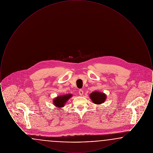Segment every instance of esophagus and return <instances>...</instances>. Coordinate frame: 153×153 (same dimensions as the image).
Wrapping results in <instances>:
<instances>
[{
    "instance_id": "esophagus-1",
    "label": "esophagus",
    "mask_w": 153,
    "mask_h": 153,
    "mask_svg": "<svg viewBox=\"0 0 153 153\" xmlns=\"http://www.w3.org/2000/svg\"><path fill=\"white\" fill-rule=\"evenodd\" d=\"M83 92H84V91H83L82 89H80V90H79V95H82Z\"/></svg>"
}]
</instances>
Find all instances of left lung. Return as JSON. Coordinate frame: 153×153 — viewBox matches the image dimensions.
<instances>
[{
	"label": "left lung",
	"mask_w": 153,
	"mask_h": 153,
	"mask_svg": "<svg viewBox=\"0 0 153 153\" xmlns=\"http://www.w3.org/2000/svg\"><path fill=\"white\" fill-rule=\"evenodd\" d=\"M91 100L95 104H100L105 102L106 99V95L103 93L99 92H94L89 95Z\"/></svg>",
	"instance_id": "obj_1"
}]
</instances>
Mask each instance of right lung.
<instances>
[{
    "instance_id": "add662e5",
    "label": "right lung",
    "mask_w": 153,
    "mask_h": 153,
    "mask_svg": "<svg viewBox=\"0 0 153 153\" xmlns=\"http://www.w3.org/2000/svg\"><path fill=\"white\" fill-rule=\"evenodd\" d=\"M72 95H63V96H58L57 97H56V99H54L53 102L54 104L57 107H62L64 106L66 102H67V100H68V99L72 97Z\"/></svg>"
}]
</instances>
